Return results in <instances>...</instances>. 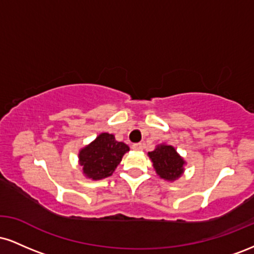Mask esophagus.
<instances>
[{"instance_id":"esophagus-1","label":"esophagus","mask_w":254,"mask_h":254,"mask_svg":"<svg viewBox=\"0 0 254 254\" xmlns=\"http://www.w3.org/2000/svg\"><path fill=\"white\" fill-rule=\"evenodd\" d=\"M131 148H132L133 150H142L143 149V144L142 143H133L131 145Z\"/></svg>"}]
</instances>
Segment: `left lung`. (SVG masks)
I'll return each mask as SVG.
<instances>
[{
  "instance_id": "obj_1",
  "label": "left lung",
  "mask_w": 254,
  "mask_h": 254,
  "mask_svg": "<svg viewBox=\"0 0 254 254\" xmlns=\"http://www.w3.org/2000/svg\"><path fill=\"white\" fill-rule=\"evenodd\" d=\"M148 155L153 161L156 173L161 178L166 180H176L182 176L185 162L172 145H159L155 150L148 153Z\"/></svg>"
}]
</instances>
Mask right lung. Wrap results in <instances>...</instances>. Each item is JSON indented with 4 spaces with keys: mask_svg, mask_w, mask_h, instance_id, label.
<instances>
[{
    "mask_svg": "<svg viewBox=\"0 0 254 254\" xmlns=\"http://www.w3.org/2000/svg\"><path fill=\"white\" fill-rule=\"evenodd\" d=\"M127 151H129V147L123 142L116 141L115 136L107 132L100 133L95 141L80 151V165L83 167V173L90 179H103L112 176Z\"/></svg>",
    "mask_w": 254,
    "mask_h": 254,
    "instance_id": "add662e5",
    "label": "right lung"
}]
</instances>
